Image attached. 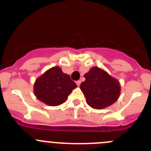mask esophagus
Here are the masks:
<instances>
[{"instance_id": "esophagus-1", "label": "esophagus", "mask_w": 151, "mask_h": 151, "mask_svg": "<svg viewBox=\"0 0 151 151\" xmlns=\"http://www.w3.org/2000/svg\"><path fill=\"white\" fill-rule=\"evenodd\" d=\"M81 80H78V81H76V85H78V86H79L80 85V84H81Z\"/></svg>"}]
</instances>
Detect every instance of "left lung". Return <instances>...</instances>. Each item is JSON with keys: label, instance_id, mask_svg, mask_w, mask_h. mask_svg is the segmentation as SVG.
I'll return each mask as SVG.
<instances>
[{"label": "left lung", "instance_id": "8db88e82", "mask_svg": "<svg viewBox=\"0 0 151 151\" xmlns=\"http://www.w3.org/2000/svg\"><path fill=\"white\" fill-rule=\"evenodd\" d=\"M85 81L80 88L86 97L88 104L94 109H102L113 104L120 94V85L105 71L93 67L85 74Z\"/></svg>", "mask_w": 151, "mask_h": 151}]
</instances>
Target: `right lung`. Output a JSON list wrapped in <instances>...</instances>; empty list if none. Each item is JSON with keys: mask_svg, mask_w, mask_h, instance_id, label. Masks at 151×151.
<instances>
[{"mask_svg": "<svg viewBox=\"0 0 151 151\" xmlns=\"http://www.w3.org/2000/svg\"><path fill=\"white\" fill-rule=\"evenodd\" d=\"M76 84L59 66L48 69L36 79L34 92L39 101L49 106H58L67 99Z\"/></svg>", "mask_w": 151, "mask_h": 151, "instance_id": "obj_1", "label": "right lung"}]
</instances>
